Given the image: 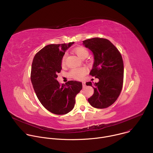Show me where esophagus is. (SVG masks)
Masks as SVG:
<instances>
[{
	"label": "esophagus",
	"mask_w": 153,
	"mask_h": 153,
	"mask_svg": "<svg viewBox=\"0 0 153 153\" xmlns=\"http://www.w3.org/2000/svg\"><path fill=\"white\" fill-rule=\"evenodd\" d=\"M82 86H83V88H85V86H86L85 82H82Z\"/></svg>",
	"instance_id": "34e87169"
}]
</instances>
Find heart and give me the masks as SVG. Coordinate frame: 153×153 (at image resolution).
<instances>
[{"label": "heart", "mask_w": 153, "mask_h": 153, "mask_svg": "<svg viewBox=\"0 0 153 153\" xmlns=\"http://www.w3.org/2000/svg\"><path fill=\"white\" fill-rule=\"evenodd\" d=\"M74 53L81 59H83L88 56V51L83 47H77L74 50ZM65 63V56H63L62 60V65L63 66ZM87 70L85 68H80L73 69L71 71L70 74L71 77L77 79L81 80L83 78L85 75L86 74Z\"/></svg>", "instance_id": "1"}]
</instances>
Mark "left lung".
<instances>
[{"instance_id":"left-lung-1","label":"left lung","mask_w":153,"mask_h":153,"mask_svg":"<svg viewBox=\"0 0 153 153\" xmlns=\"http://www.w3.org/2000/svg\"><path fill=\"white\" fill-rule=\"evenodd\" d=\"M83 45L94 55V63L90 74L99 79L97 83L86 82L94 88L88 100L96 108H106L119 96L123 82V62L121 54L108 39L94 37L83 41Z\"/></svg>"}]
</instances>
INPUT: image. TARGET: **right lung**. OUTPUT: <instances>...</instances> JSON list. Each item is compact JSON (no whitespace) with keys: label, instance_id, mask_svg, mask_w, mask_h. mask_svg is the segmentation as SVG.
Masks as SVG:
<instances>
[{"label":"right lung","instance_id":"add662e5","mask_svg":"<svg viewBox=\"0 0 153 153\" xmlns=\"http://www.w3.org/2000/svg\"><path fill=\"white\" fill-rule=\"evenodd\" d=\"M74 43L48 45L35 55L32 63L31 80L36 94L42 105L55 114L71 111L76 96L82 88L80 82L70 80L60 85L56 79L63 56Z\"/></svg>","mask_w":153,"mask_h":153}]
</instances>
